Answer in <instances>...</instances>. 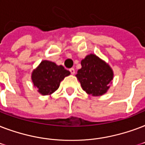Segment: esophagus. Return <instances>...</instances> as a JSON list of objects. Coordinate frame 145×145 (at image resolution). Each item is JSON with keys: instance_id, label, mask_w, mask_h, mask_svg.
Listing matches in <instances>:
<instances>
[{"instance_id": "1", "label": "esophagus", "mask_w": 145, "mask_h": 145, "mask_svg": "<svg viewBox=\"0 0 145 145\" xmlns=\"http://www.w3.org/2000/svg\"><path fill=\"white\" fill-rule=\"evenodd\" d=\"M69 71H70L71 74H72V75H74V74H75V69H73V68L69 69Z\"/></svg>"}]
</instances>
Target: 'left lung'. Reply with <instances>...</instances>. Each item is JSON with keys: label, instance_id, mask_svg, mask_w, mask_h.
<instances>
[{"label": "left lung", "instance_id": "left-lung-1", "mask_svg": "<svg viewBox=\"0 0 145 145\" xmlns=\"http://www.w3.org/2000/svg\"><path fill=\"white\" fill-rule=\"evenodd\" d=\"M82 68L76 77L85 92L92 96H101L110 88L113 78L111 67L95 54L88 55L81 61Z\"/></svg>", "mask_w": 145, "mask_h": 145}]
</instances>
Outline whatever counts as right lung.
Listing matches in <instances>:
<instances>
[{
	"instance_id": "right-lung-1",
	"label": "right lung",
	"mask_w": 145,
	"mask_h": 145,
	"mask_svg": "<svg viewBox=\"0 0 145 145\" xmlns=\"http://www.w3.org/2000/svg\"><path fill=\"white\" fill-rule=\"evenodd\" d=\"M69 75L70 72L61 65L43 60L32 72V80L41 95H50L58 89L60 82Z\"/></svg>"
}]
</instances>
